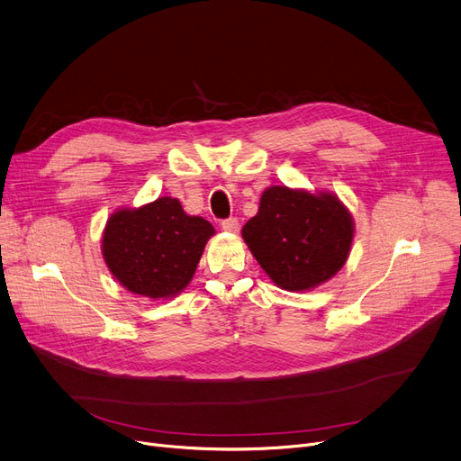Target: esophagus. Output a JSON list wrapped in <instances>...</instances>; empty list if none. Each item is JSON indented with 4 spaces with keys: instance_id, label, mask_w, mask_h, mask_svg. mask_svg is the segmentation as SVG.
I'll return each instance as SVG.
<instances>
[{
    "instance_id": "34e87169",
    "label": "esophagus",
    "mask_w": 461,
    "mask_h": 461,
    "mask_svg": "<svg viewBox=\"0 0 461 461\" xmlns=\"http://www.w3.org/2000/svg\"><path fill=\"white\" fill-rule=\"evenodd\" d=\"M222 230L228 233H237L240 230V224L237 219H226L222 221Z\"/></svg>"
}]
</instances>
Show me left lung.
<instances>
[{
    "instance_id": "obj_1",
    "label": "left lung",
    "mask_w": 461,
    "mask_h": 461,
    "mask_svg": "<svg viewBox=\"0 0 461 461\" xmlns=\"http://www.w3.org/2000/svg\"><path fill=\"white\" fill-rule=\"evenodd\" d=\"M355 237L346 203L330 191L270 185L242 239L272 283L307 292L339 274Z\"/></svg>"
}]
</instances>
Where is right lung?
<instances>
[{"label":"right lung","mask_w":461,"mask_h":461,"mask_svg":"<svg viewBox=\"0 0 461 461\" xmlns=\"http://www.w3.org/2000/svg\"><path fill=\"white\" fill-rule=\"evenodd\" d=\"M215 228L187 215L178 198L159 196L140 207H119L103 230L101 252L112 276L149 300L178 296L191 283Z\"/></svg>","instance_id":"right-lung-1"}]
</instances>
